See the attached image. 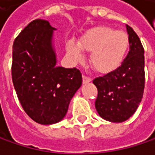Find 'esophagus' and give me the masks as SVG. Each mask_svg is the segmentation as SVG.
<instances>
[{
    "instance_id": "obj_1",
    "label": "esophagus",
    "mask_w": 155,
    "mask_h": 155,
    "mask_svg": "<svg viewBox=\"0 0 155 155\" xmlns=\"http://www.w3.org/2000/svg\"><path fill=\"white\" fill-rule=\"evenodd\" d=\"M82 80H83V83H84V84H86V83H89V82H91V78L84 75V76L82 77Z\"/></svg>"
}]
</instances>
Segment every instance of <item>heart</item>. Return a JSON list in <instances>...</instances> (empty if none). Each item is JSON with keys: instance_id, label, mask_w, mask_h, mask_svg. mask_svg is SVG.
<instances>
[{"instance_id": "b5f03b06", "label": "heart", "mask_w": 155, "mask_h": 155, "mask_svg": "<svg viewBox=\"0 0 155 155\" xmlns=\"http://www.w3.org/2000/svg\"><path fill=\"white\" fill-rule=\"evenodd\" d=\"M129 48L128 35L107 26H99L89 29L78 42L69 41L68 53L76 62L83 60L81 51L91 52L90 63L99 73L108 74L121 66Z\"/></svg>"}]
</instances>
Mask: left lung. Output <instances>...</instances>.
<instances>
[{"mask_svg": "<svg viewBox=\"0 0 155 155\" xmlns=\"http://www.w3.org/2000/svg\"><path fill=\"white\" fill-rule=\"evenodd\" d=\"M129 51L119 68L93 79L98 90L95 107L101 117L120 123L127 120L139 107L143 96L144 49L136 32L127 25Z\"/></svg>", "mask_w": 155, "mask_h": 155, "instance_id": "8db88e82", "label": "left lung"}]
</instances>
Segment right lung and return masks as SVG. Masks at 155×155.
Here are the masks:
<instances>
[{
  "instance_id": "obj_1",
  "label": "right lung",
  "mask_w": 155,
  "mask_h": 155,
  "mask_svg": "<svg viewBox=\"0 0 155 155\" xmlns=\"http://www.w3.org/2000/svg\"><path fill=\"white\" fill-rule=\"evenodd\" d=\"M52 28L36 19L15 38L12 79L19 102L28 117L41 125L61 121L82 84L78 69L56 65Z\"/></svg>"
}]
</instances>
